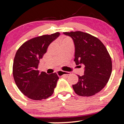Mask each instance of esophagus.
I'll return each mask as SVG.
<instances>
[{
    "instance_id": "34e87169",
    "label": "esophagus",
    "mask_w": 124,
    "mask_h": 124,
    "mask_svg": "<svg viewBox=\"0 0 124 124\" xmlns=\"http://www.w3.org/2000/svg\"><path fill=\"white\" fill-rule=\"evenodd\" d=\"M57 74L59 76H63V75H66V76H68L70 74V72H64V71L59 70L57 72Z\"/></svg>"
}]
</instances>
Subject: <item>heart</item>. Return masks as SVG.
<instances>
[{"mask_svg": "<svg viewBox=\"0 0 124 124\" xmlns=\"http://www.w3.org/2000/svg\"><path fill=\"white\" fill-rule=\"evenodd\" d=\"M64 40H68V39H63V41H64Z\"/></svg>", "mask_w": 124, "mask_h": 124, "instance_id": "obj_1", "label": "heart"}]
</instances>
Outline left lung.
<instances>
[{
	"label": "left lung",
	"instance_id": "left-lung-1",
	"mask_svg": "<svg viewBox=\"0 0 124 124\" xmlns=\"http://www.w3.org/2000/svg\"><path fill=\"white\" fill-rule=\"evenodd\" d=\"M63 34L73 41L76 65L85 66L84 75H78V83L72 85L74 91L80 96L96 94L106 86L112 72L111 59L106 46L97 38L86 32Z\"/></svg>",
	"mask_w": 124,
	"mask_h": 124
}]
</instances>
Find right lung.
Returning a JSON list of instances; mask_svg holds the SVG:
<instances>
[{
    "mask_svg": "<svg viewBox=\"0 0 124 124\" xmlns=\"http://www.w3.org/2000/svg\"><path fill=\"white\" fill-rule=\"evenodd\" d=\"M59 35L56 32L30 39L16 54L13 66L14 79L18 89L29 99L41 100L54 93L59 79L57 74L39 72L38 66L48 46Z\"/></svg>",
    "mask_w": 124,
    "mask_h": 124,
    "instance_id": "right-lung-1",
    "label": "right lung"
}]
</instances>
